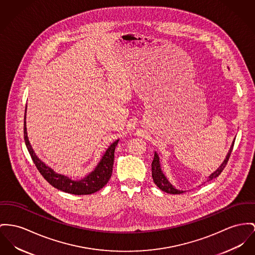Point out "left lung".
<instances>
[{
	"label": "left lung",
	"instance_id": "left-lung-1",
	"mask_svg": "<svg viewBox=\"0 0 255 255\" xmlns=\"http://www.w3.org/2000/svg\"><path fill=\"white\" fill-rule=\"evenodd\" d=\"M234 142H235V139L233 140L232 145H231L228 153L226 154L224 160L222 161L221 166L216 171H214L209 176V181L217 178L222 172V170L224 169V167L226 166V164L228 162V159H229V156H230L231 152L233 150ZM152 177H153V183L157 186V187H159V189H161L164 192H167V193H170V194H180V193L186 192V190H180V189L176 188L170 183L169 180L167 179V177L165 176V174L163 173V171L161 169L160 161H159V156H158V154H157L156 152H154V156H153V162H152Z\"/></svg>",
	"mask_w": 255,
	"mask_h": 255
}]
</instances>
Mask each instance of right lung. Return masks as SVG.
Wrapping results in <instances>:
<instances>
[{
    "instance_id": "obj_1",
    "label": "right lung",
    "mask_w": 255,
    "mask_h": 255,
    "mask_svg": "<svg viewBox=\"0 0 255 255\" xmlns=\"http://www.w3.org/2000/svg\"><path fill=\"white\" fill-rule=\"evenodd\" d=\"M26 111L27 106L25 109V116H24V140L26 143V147L31 154V157L34 161L35 166L42 177L55 188L62 190L67 193H71L74 195H87L92 194L99 191L101 188L104 187L111 175L114 164V153L116 146L118 145L119 139L113 142L108 149L103 153V155L91 173H89L84 178L80 180H72L66 175L59 174L46 165L42 160H40L37 155L34 153L31 143L29 141L28 134H27V128H26Z\"/></svg>"
}]
</instances>
